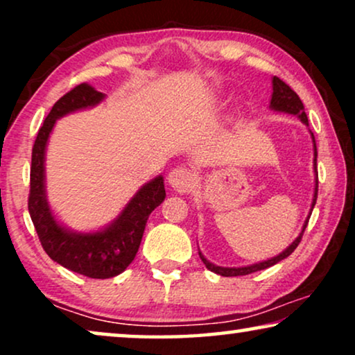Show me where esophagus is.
<instances>
[{"label":"esophagus","instance_id":"1","mask_svg":"<svg viewBox=\"0 0 355 355\" xmlns=\"http://www.w3.org/2000/svg\"><path fill=\"white\" fill-rule=\"evenodd\" d=\"M168 182L176 192H191L193 184H196V179H193V174L189 168L184 166H176L173 168L168 174Z\"/></svg>","mask_w":355,"mask_h":355}]
</instances>
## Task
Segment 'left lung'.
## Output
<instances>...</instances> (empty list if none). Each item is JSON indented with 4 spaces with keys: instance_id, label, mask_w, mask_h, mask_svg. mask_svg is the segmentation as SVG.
Here are the masks:
<instances>
[{
    "instance_id": "1",
    "label": "left lung",
    "mask_w": 355,
    "mask_h": 355,
    "mask_svg": "<svg viewBox=\"0 0 355 355\" xmlns=\"http://www.w3.org/2000/svg\"><path fill=\"white\" fill-rule=\"evenodd\" d=\"M270 108L275 110V111H279V113H288V114H294L297 116V118L302 121L305 125H309V119H307V114H305V110H304V103L300 101L299 95L295 94V92L291 89V87L286 84L279 79V77H273V95H271V101H270ZM310 134H312V130H310ZM312 140H313V168H315V193H313V202H312V208H310V213L309 215H312V210L315 207V203H317V196H318V171H317V145H315V137L312 134ZM309 218L305 220L304 223V227H302V232H300L297 239H295L293 244H291L288 249L284 252H281L279 255L273 257V259L270 260H265V261H260V263H254V265H249V266H241V268H225V266H216L208 261L205 257L202 255V252L198 250V255H200V259L205 266L213 273L216 275H221V276H244V275H250V273H255V271H260V270H265V268H270V266H273L278 263V261L284 260L286 257H289L293 252L295 250V247L299 245L300 239H302L304 236V231L305 227L309 225Z\"/></svg>"
}]
</instances>
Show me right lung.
<instances>
[{"label":"right lung","mask_w":355,"mask_h":355,"mask_svg":"<svg viewBox=\"0 0 355 355\" xmlns=\"http://www.w3.org/2000/svg\"><path fill=\"white\" fill-rule=\"evenodd\" d=\"M105 95L89 84H80L62 95L38 130L32 148L28 213L43 250L51 260L95 279L123 273L135 259L145 225L155 208L164 200L163 178L158 176L139 189L121 215L96 232H72L55 220L45 193V150L56 119L72 111L98 105Z\"/></svg>","instance_id":"obj_1"}]
</instances>
